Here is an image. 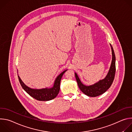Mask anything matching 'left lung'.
<instances>
[{
  "label": "left lung",
  "mask_w": 132,
  "mask_h": 132,
  "mask_svg": "<svg viewBox=\"0 0 132 132\" xmlns=\"http://www.w3.org/2000/svg\"><path fill=\"white\" fill-rule=\"evenodd\" d=\"M110 45L112 49V61L109 72L104 79L100 80L98 82L93 85L86 86L81 83L77 73H75V77H76L79 89L84 93L88 96L95 97L102 95L111 87L114 80L116 70V56L113 47L111 44H110Z\"/></svg>",
  "instance_id": "1"
}]
</instances>
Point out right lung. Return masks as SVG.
<instances>
[{
  "mask_svg": "<svg viewBox=\"0 0 132 132\" xmlns=\"http://www.w3.org/2000/svg\"><path fill=\"white\" fill-rule=\"evenodd\" d=\"M67 70L62 72L56 78L53 87L51 88H45L42 89H33L26 86L22 81L20 77L18 76L20 85L22 88L29 94V95L39 101H49L54 99L59 93L60 90V83L63 74Z\"/></svg>",
  "mask_w": 132,
  "mask_h": 132,
  "instance_id": "1",
  "label": "right lung"
}]
</instances>
